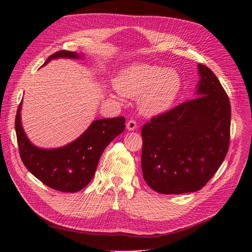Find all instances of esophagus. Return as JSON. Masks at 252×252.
<instances>
[{
	"mask_svg": "<svg viewBox=\"0 0 252 252\" xmlns=\"http://www.w3.org/2000/svg\"><path fill=\"white\" fill-rule=\"evenodd\" d=\"M126 127H127L129 131H133V130H135V129H137V123H135V121L130 120V121L127 122Z\"/></svg>",
	"mask_w": 252,
	"mask_h": 252,
	"instance_id": "34e87169",
	"label": "esophagus"
}]
</instances>
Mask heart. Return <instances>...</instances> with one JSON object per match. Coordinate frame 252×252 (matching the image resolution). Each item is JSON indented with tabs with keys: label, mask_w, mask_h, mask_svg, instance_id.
<instances>
[{
	"label": "heart",
	"mask_w": 252,
	"mask_h": 252,
	"mask_svg": "<svg viewBox=\"0 0 252 252\" xmlns=\"http://www.w3.org/2000/svg\"><path fill=\"white\" fill-rule=\"evenodd\" d=\"M180 74L174 69L134 63L121 71L115 78V88L126 97H138V108L146 117H156L167 111L181 90Z\"/></svg>",
	"instance_id": "obj_1"
}]
</instances>
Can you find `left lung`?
<instances>
[{
    "instance_id": "obj_1",
    "label": "left lung",
    "mask_w": 252,
    "mask_h": 252,
    "mask_svg": "<svg viewBox=\"0 0 252 252\" xmlns=\"http://www.w3.org/2000/svg\"><path fill=\"white\" fill-rule=\"evenodd\" d=\"M196 98L142 128V172L161 194L196 192L207 185L225 159L230 141L231 107L219 78L198 64Z\"/></svg>"
}]
</instances>
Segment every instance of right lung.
<instances>
[{"mask_svg":"<svg viewBox=\"0 0 252 252\" xmlns=\"http://www.w3.org/2000/svg\"><path fill=\"white\" fill-rule=\"evenodd\" d=\"M81 59L84 54L59 51L46 59ZM22 101L16 115V133L20 157L29 171L45 186L60 192L75 193L88 186L96 171L101 154L125 129V118L93 121L83 134L64 146L42 148L27 138L21 123Z\"/></svg>","mask_w":252,"mask_h":252,"instance_id":"right-lung-1","label":"right lung"}]
</instances>
